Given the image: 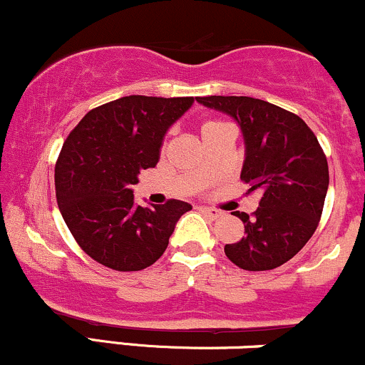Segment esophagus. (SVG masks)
Here are the masks:
<instances>
[{
  "label": "esophagus",
  "mask_w": 365,
  "mask_h": 365,
  "mask_svg": "<svg viewBox=\"0 0 365 365\" xmlns=\"http://www.w3.org/2000/svg\"><path fill=\"white\" fill-rule=\"evenodd\" d=\"M199 209H200V211L204 212V215L211 217V220H217V217L221 216V211H217V209H212V207H204V206H202V207H199Z\"/></svg>",
  "instance_id": "obj_1"
}]
</instances>
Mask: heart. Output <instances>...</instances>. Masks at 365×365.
<instances>
[{
	"mask_svg": "<svg viewBox=\"0 0 365 365\" xmlns=\"http://www.w3.org/2000/svg\"><path fill=\"white\" fill-rule=\"evenodd\" d=\"M225 125L228 123H225V121H220V120H206L202 125H200V135H204V133L207 132H212V130L220 127H225Z\"/></svg>",
	"mask_w": 365,
	"mask_h": 365,
	"instance_id": "heart-1",
	"label": "heart"
}]
</instances>
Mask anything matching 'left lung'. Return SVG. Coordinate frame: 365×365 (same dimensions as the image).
Here are the masks:
<instances>
[{
	"label": "left lung",
	"mask_w": 365,
	"mask_h": 365,
	"mask_svg": "<svg viewBox=\"0 0 365 365\" xmlns=\"http://www.w3.org/2000/svg\"><path fill=\"white\" fill-rule=\"evenodd\" d=\"M197 103L233 116L245 139L242 182L259 192L252 215L237 212L245 235L225 254L245 271H267L299 252L319 225L329 171L326 154L295 113L247 96H207Z\"/></svg>",
	"instance_id": "left-lung-1"
}]
</instances>
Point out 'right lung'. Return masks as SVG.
<instances>
[{
    "mask_svg": "<svg viewBox=\"0 0 365 365\" xmlns=\"http://www.w3.org/2000/svg\"><path fill=\"white\" fill-rule=\"evenodd\" d=\"M194 98L125 96L87 113L54 166L56 200L75 242L96 262L140 271L161 257L190 204L170 199L142 207L132 185L154 168L166 130Z\"/></svg>",
    "mask_w": 365,
    "mask_h": 365,
    "instance_id": "add662e5",
    "label": "right lung"
}]
</instances>
